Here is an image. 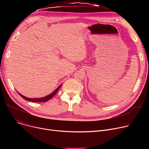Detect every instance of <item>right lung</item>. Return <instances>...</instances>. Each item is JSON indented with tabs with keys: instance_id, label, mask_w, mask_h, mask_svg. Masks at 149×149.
Here are the masks:
<instances>
[{
	"instance_id": "add662e5",
	"label": "right lung",
	"mask_w": 149,
	"mask_h": 149,
	"mask_svg": "<svg viewBox=\"0 0 149 149\" xmlns=\"http://www.w3.org/2000/svg\"><path fill=\"white\" fill-rule=\"evenodd\" d=\"M61 86V84L59 86H58L56 90H55L52 93H51V94L48 95V96H46V97H42V98H27V97H25V96L22 95V94H20V93H19L18 92H18L19 94L23 99H25V100H28V101H32V102H45V101H48L49 100H50L51 98H52L53 96H54L56 94V93L58 92V91L59 89L60 88Z\"/></svg>"
}]
</instances>
